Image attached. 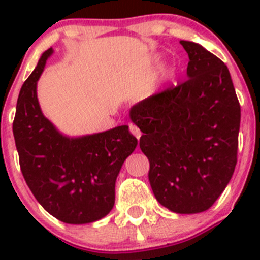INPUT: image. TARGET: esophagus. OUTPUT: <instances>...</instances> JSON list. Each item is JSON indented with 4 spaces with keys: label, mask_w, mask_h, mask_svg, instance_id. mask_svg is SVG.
<instances>
[{
    "label": "esophagus",
    "mask_w": 260,
    "mask_h": 260,
    "mask_svg": "<svg viewBox=\"0 0 260 260\" xmlns=\"http://www.w3.org/2000/svg\"><path fill=\"white\" fill-rule=\"evenodd\" d=\"M128 128H130V133H132L133 135H135V137H137V139H139V138H141L142 133H141V130H139V127H137L135 125L130 123V125H128Z\"/></svg>",
    "instance_id": "1"
}]
</instances>
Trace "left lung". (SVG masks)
Wrapping results in <instances>:
<instances>
[{
    "mask_svg": "<svg viewBox=\"0 0 260 260\" xmlns=\"http://www.w3.org/2000/svg\"><path fill=\"white\" fill-rule=\"evenodd\" d=\"M187 79L130 110L150 161L158 203L176 213H198L217 201L237 164L241 107L224 62L202 45L181 41Z\"/></svg>",
    "mask_w": 260,
    "mask_h": 260,
    "instance_id": "obj_1",
    "label": "left lung"
}]
</instances>
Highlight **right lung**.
Wrapping results in <instances>:
<instances>
[{
  "instance_id": "right-lung-1",
  "label": "right lung",
  "mask_w": 260,
  "mask_h": 260,
  "mask_svg": "<svg viewBox=\"0 0 260 260\" xmlns=\"http://www.w3.org/2000/svg\"><path fill=\"white\" fill-rule=\"evenodd\" d=\"M52 48L20 89L13 133L23 177L47 212L68 224L102 219L114 206V185L121 167L137 147L127 126L99 134L66 138L43 116L36 82Z\"/></svg>"
}]
</instances>
